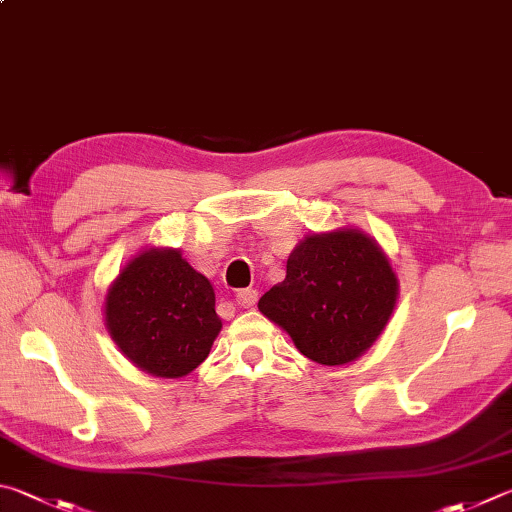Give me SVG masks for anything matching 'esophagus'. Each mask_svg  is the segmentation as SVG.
I'll return each mask as SVG.
<instances>
[{
	"label": "esophagus",
	"instance_id": "esophagus-1",
	"mask_svg": "<svg viewBox=\"0 0 512 512\" xmlns=\"http://www.w3.org/2000/svg\"><path fill=\"white\" fill-rule=\"evenodd\" d=\"M235 300H237L239 306L250 309V306H255V302H257V291H255V288H241Z\"/></svg>",
	"mask_w": 512,
	"mask_h": 512
}]
</instances>
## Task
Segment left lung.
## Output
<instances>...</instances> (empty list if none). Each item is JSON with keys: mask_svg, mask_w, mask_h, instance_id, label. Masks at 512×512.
Returning <instances> with one entry per match:
<instances>
[{"mask_svg": "<svg viewBox=\"0 0 512 512\" xmlns=\"http://www.w3.org/2000/svg\"><path fill=\"white\" fill-rule=\"evenodd\" d=\"M398 282L383 250L360 230L311 235L286 262V280L259 311L320 365H347L374 345L396 306Z\"/></svg>", "mask_w": 512, "mask_h": 512, "instance_id": "obj_1", "label": "left lung"}]
</instances>
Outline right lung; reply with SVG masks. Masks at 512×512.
<instances>
[{"instance_id": "1", "label": "right lung", "mask_w": 512, "mask_h": 512, "mask_svg": "<svg viewBox=\"0 0 512 512\" xmlns=\"http://www.w3.org/2000/svg\"><path fill=\"white\" fill-rule=\"evenodd\" d=\"M107 329L147 374L181 378L208 358L221 331L215 291L179 250H145L107 293Z\"/></svg>"}]
</instances>
